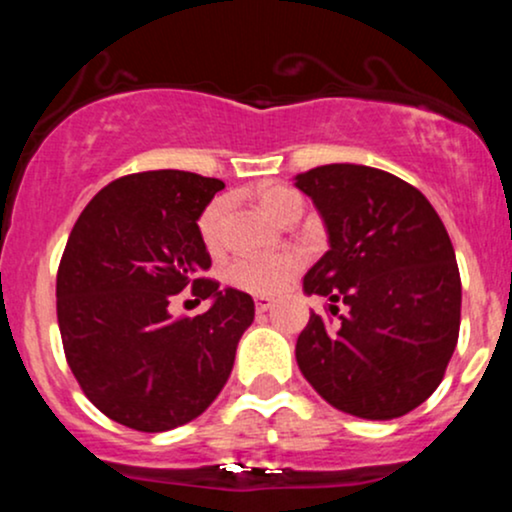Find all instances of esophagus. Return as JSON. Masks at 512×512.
Here are the masks:
<instances>
[{
	"label": "esophagus",
	"instance_id": "34e87169",
	"mask_svg": "<svg viewBox=\"0 0 512 512\" xmlns=\"http://www.w3.org/2000/svg\"><path fill=\"white\" fill-rule=\"evenodd\" d=\"M272 305H274L272 298H264V296L255 298V310H257V313H267V310L272 308Z\"/></svg>",
	"mask_w": 512,
	"mask_h": 512
}]
</instances>
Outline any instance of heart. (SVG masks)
Wrapping results in <instances>:
<instances>
[{
	"mask_svg": "<svg viewBox=\"0 0 512 512\" xmlns=\"http://www.w3.org/2000/svg\"><path fill=\"white\" fill-rule=\"evenodd\" d=\"M257 202L279 223H286L303 214L301 195L286 185H262L257 190ZM221 211V202H211L199 214L197 231L209 250H216L221 243ZM301 267L303 257L298 252H276V255L238 257V260L228 264L226 276L238 289L257 293V296H272V293L284 289Z\"/></svg>",
	"mask_w": 512,
	"mask_h": 512,
	"instance_id": "heart-1",
	"label": "heart"
}]
</instances>
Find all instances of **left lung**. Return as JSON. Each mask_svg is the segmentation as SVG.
<instances>
[{"label": "left lung", "mask_w": 512, "mask_h": 512, "mask_svg": "<svg viewBox=\"0 0 512 512\" xmlns=\"http://www.w3.org/2000/svg\"><path fill=\"white\" fill-rule=\"evenodd\" d=\"M293 185L330 236L303 291L330 298L337 315H310L298 368L317 395L358 419L409 414L436 392L460 334V269L443 221L416 187L378 168L330 163Z\"/></svg>", "instance_id": "obj_1"}]
</instances>
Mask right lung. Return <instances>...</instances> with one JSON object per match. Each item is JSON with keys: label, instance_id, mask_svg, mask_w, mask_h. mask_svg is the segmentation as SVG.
<instances>
[{"label": "right lung", "instance_id": "add662e5", "mask_svg": "<svg viewBox=\"0 0 512 512\" xmlns=\"http://www.w3.org/2000/svg\"><path fill=\"white\" fill-rule=\"evenodd\" d=\"M223 190L187 170H146L103 187L76 219L57 269V322L84 395L117 424L161 433L197 419L236 361L255 303L219 289L197 231ZM192 288L212 308L167 313L170 295Z\"/></svg>", "mask_w": 512, "mask_h": 512}]
</instances>
